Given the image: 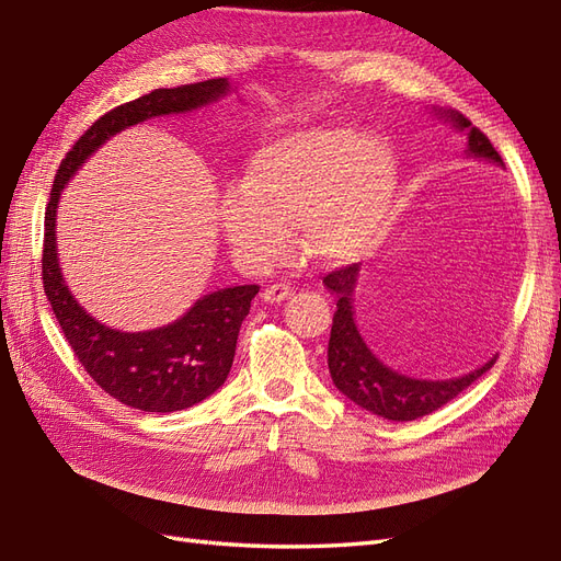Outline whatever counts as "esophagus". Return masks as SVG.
Segmentation results:
<instances>
[{"mask_svg":"<svg viewBox=\"0 0 561 561\" xmlns=\"http://www.w3.org/2000/svg\"><path fill=\"white\" fill-rule=\"evenodd\" d=\"M294 294V286L286 284V282H275V284H267L265 291H263V298L267 304H282L286 301Z\"/></svg>","mask_w":561,"mask_h":561,"instance_id":"obj_1","label":"esophagus"}]
</instances>
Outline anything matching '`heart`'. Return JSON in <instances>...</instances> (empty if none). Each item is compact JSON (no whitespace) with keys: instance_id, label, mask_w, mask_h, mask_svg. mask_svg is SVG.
<instances>
[{"instance_id":"heart-1","label":"heart","mask_w":561,"mask_h":561,"mask_svg":"<svg viewBox=\"0 0 561 561\" xmlns=\"http://www.w3.org/2000/svg\"><path fill=\"white\" fill-rule=\"evenodd\" d=\"M397 193V160L377 136L310 128L260 150L243 188L225 193L221 229L255 267L286 255L304 227L306 249L324 263H351L380 239Z\"/></svg>"}]
</instances>
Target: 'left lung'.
I'll use <instances>...</instances> for the list:
<instances>
[{
	"label": "left lung",
	"instance_id": "left-lung-1",
	"mask_svg": "<svg viewBox=\"0 0 561 561\" xmlns=\"http://www.w3.org/2000/svg\"><path fill=\"white\" fill-rule=\"evenodd\" d=\"M447 119L466 131L468 136V154L502 164L500 152L492 148L490 138L478 126L466 119L461 112L445 110ZM360 263H351L346 267H336L322 282L336 296V310L332 318L330 346H328V366L336 389L348 397L360 409L375 415H382L387 421H415L445 407L447 401L459 397L463 389L471 387L480 375L492 368L488 360L483 368L468 373L457 380H413V377L399 375L392 368L382 366L373 356V351L360 340L358 328L354 322V289L358 282Z\"/></svg>",
	"mask_w": 561,
	"mask_h": 561
}]
</instances>
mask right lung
Instances as JSON below:
<instances>
[{
    "label": "right lung",
    "instance_id": "right-lung-1",
    "mask_svg": "<svg viewBox=\"0 0 561 561\" xmlns=\"http://www.w3.org/2000/svg\"><path fill=\"white\" fill-rule=\"evenodd\" d=\"M227 78L158 88L102 114L61 160L45 210L43 286L78 363L93 380L126 407L148 413L188 409L215 394L231 370L243 318L260 291L257 284L231 286L203 296L184 318L150 332H119L78 306L57 260V203L61 188L104 140L150 116L179 114L227 95Z\"/></svg>",
    "mask_w": 561,
    "mask_h": 561
}]
</instances>
